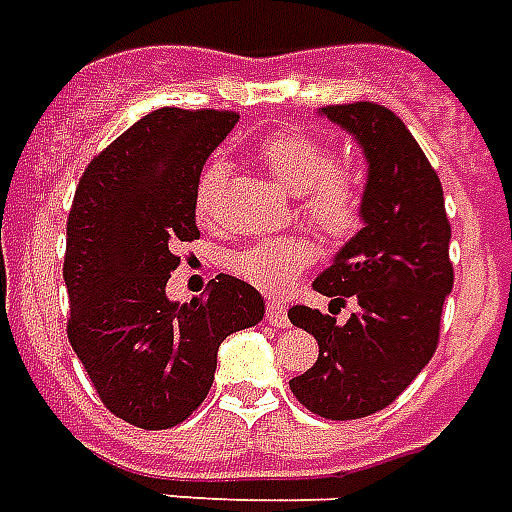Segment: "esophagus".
<instances>
[{
	"label": "esophagus",
	"instance_id": "obj_1",
	"mask_svg": "<svg viewBox=\"0 0 512 512\" xmlns=\"http://www.w3.org/2000/svg\"><path fill=\"white\" fill-rule=\"evenodd\" d=\"M265 319L271 322L273 327H290V317H287V308L282 303H276L271 300L268 306H265Z\"/></svg>",
	"mask_w": 512,
	"mask_h": 512
}]
</instances>
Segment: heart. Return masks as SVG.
<instances>
[{
    "label": "heart",
    "mask_w": 512,
    "mask_h": 512,
    "mask_svg": "<svg viewBox=\"0 0 512 512\" xmlns=\"http://www.w3.org/2000/svg\"><path fill=\"white\" fill-rule=\"evenodd\" d=\"M260 161L290 193L300 195V217L327 239H346L360 225L362 195L349 171L338 169L325 144L303 131H284L265 139ZM225 182V163L209 161L195 187V217L212 225L214 201ZM314 249L306 239H271L252 244L233 260V271L263 292L287 290L311 263Z\"/></svg>",
    "instance_id": "heart-1"
}]
</instances>
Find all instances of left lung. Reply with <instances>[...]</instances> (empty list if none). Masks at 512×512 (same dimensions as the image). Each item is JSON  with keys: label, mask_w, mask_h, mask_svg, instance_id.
<instances>
[{"label": "left lung", "mask_w": 512, "mask_h": 512, "mask_svg": "<svg viewBox=\"0 0 512 512\" xmlns=\"http://www.w3.org/2000/svg\"><path fill=\"white\" fill-rule=\"evenodd\" d=\"M357 139L368 161L362 230L346 241L314 290L357 298L346 325L317 308L292 306L290 322L319 343L314 368L290 389L322 419L349 421L384 411L432 360L443 300L454 287L451 225L443 187L427 155L392 109L373 101L322 107Z\"/></svg>", "instance_id": "8db88e82"}]
</instances>
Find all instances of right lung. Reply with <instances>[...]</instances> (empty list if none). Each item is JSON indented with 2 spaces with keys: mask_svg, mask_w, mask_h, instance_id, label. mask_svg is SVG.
<instances>
[{
  "mask_svg": "<svg viewBox=\"0 0 512 512\" xmlns=\"http://www.w3.org/2000/svg\"><path fill=\"white\" fill-rule=\"evenodd\" d=\"M236 120L220 109H155L88 163L74 193L66 333L101 403L134 427L185 421L212 389L220 343L265 314L260 292L228 273L190 303L166 295L174 247L201 236V169Z\"/></svg>",
  "mask_w": 512,
  "mask_h": 512,
  "instance_id": "right-lung-1",
  "label": "right lung"
}]
</instances>
